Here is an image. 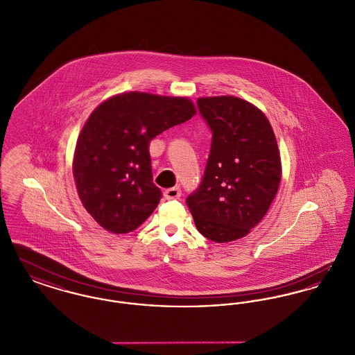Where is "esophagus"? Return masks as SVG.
Listing matches in <instances>:
<instances>
[{
    "mask_svg": "<svg viewBox=\"0 0 355 355\" xmlns=\"http://www.w3.org/2000/svg\"><path fill=\"white\" fill-rule=\"evenodd\" d=\"M165 197L168 200H178L181 197V190L178 186H174V187H170L168 190H165Z\"/></svg>",
    "mask_w": 355,
    "mask_h": 355,
    "instance_id": "obj_1",
    "label": "esophagus"
}]
</instances>
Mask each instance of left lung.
I'll list each match as a JSON object with an SVG mask.
<instances>
[{
	"label": "left lung",
	"mask_w": 355,
	"mask_h": 355,
	"mask_svg": "<svg viewBox=\"0 0 355 355\" xmlns=\"http://www.w3.org/2000/svg\"><path fill=\"white\" fill-rule=\"evenodd\" d=\"M211 146L200 186L187 196L198 232L214 242L246 236L268 213L281 182V157L269 119L232 96L198 98Z\"/></svg>",
	"instance_id": "1"
}]
</instances>
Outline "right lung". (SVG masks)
Listing matches in <instances>:
<instances>
[{"instance_id": "1", "label": "right lung", "mask_w": 355, "mask_h": 355, "mask_svg": "<svg viewBox=\"0 0 355 355\" xmlns=\"http://www.w3.org/2000/svg\"><path fill=\"white\" fill-rule=\"evenodd\" d=\"M194 114L187 98L139 92L114 96L90 114L73 174L85 209L103 229L125 234L152 214L162 191L153 182L150 141Z\"/></svg>"}]
</instances>
